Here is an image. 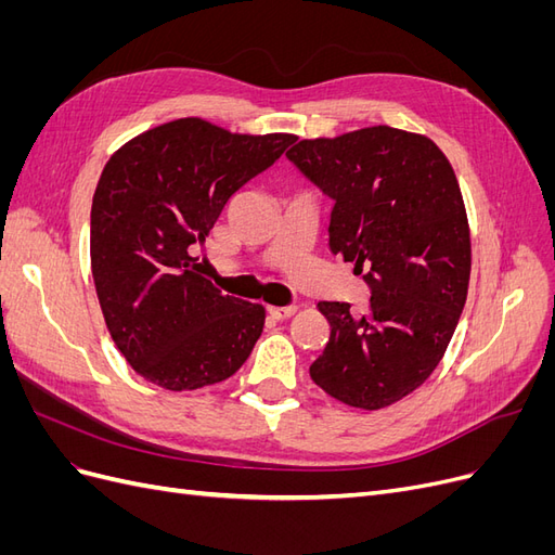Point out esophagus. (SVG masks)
Returning a JSON list of instances; mask_svg holds the SVG:
<instances>
[{"mask_svg": "<svg viewBox=\"0 0 555 555\" xmlns=\"http://www.w3.org/2000/svg\"><path fill=\"white\" fill-rule=\"evenodd\" d=\"M268 312H271V317L275 319H289L294 312H296V306H271L268 308Z\"/></svg>", "mask_w": 555, "mask_h": 555, "instance_id": "1", "label": "esophagus"}]
</instances>
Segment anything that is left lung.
Instances as JSON below:
<instances>
[{
	"label": "left lung",
	"mask_w": 555,
	"mask_h": 555,
	"mask_svg": "<svg viewBox=\"0 0 555 555\" xmlns=\"http://www.w3.org/2000/svg\"><path fill=\"white\" fill-rule=\"evenodd\" d=\"M289 162L333 201L328 247L365 273L371 312L322 300L331 335L310 365L317 386L382 410L442 361L469 282V227L456 173L422 133L367 127L300 141Z\"/></svg>",
	"instance_id": "8db88e82"
}]
</instances>
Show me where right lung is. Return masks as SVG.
I'll list each match as a JSON object with an SVG mask.
<instances>
[{"label":"right lung","instance_id":"obj_1","mask_svg":"<svg viewBox=\"0 0 555 555\" xmlns=\"http://www.w3.org/2000/svg\"><path fill=\"white\" fill-rule=\"evenodd\" d=\"M294 141L182 117L131 139L104 166L90 215L92 278L111 338L143 379L194 391L247 361L266 310L198 275L192 249Z\"/></svg>","mask_w":555,"mask_h":555}]
</instances>
